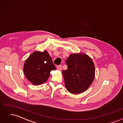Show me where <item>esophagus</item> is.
Segmentation results:
<instances>
[{
    "mask_svg": "<svg viewBox=\"0 0 123 123\" xmlns=\"http://www.w3.org/2000/svg\"><path fill=\"white\" fill-rule=\"evenodd\" d=\"M57 70H59V71H61V70H62V66H61V65H59V66H57Z\"/></svg>",
    "mask_w": 123,
    "mask_h": 123,
    "instance_id": "34e87169",
    "label": "esophagus"
}]
</instances>
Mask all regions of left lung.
I'll return each instance as SVG.
<instances>
[{
    "label": "left lung",
    "mask_w": 123,
    "mask_h": 123,
    "mask_svg": "<svg viewBox=\"0 0 123 123\" xmlns=\"http://www.w3.org/2000/svg\"><path fill=\"white\" fill-rule=\"evenodd\" d=\"M66 62L68 69L62 71V75L67 90L72 94L87 90L95 77V66L91 58L85 53H73Z\"/></svg>",
    "instance_id": "1"
}]
</instances>
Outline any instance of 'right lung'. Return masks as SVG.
Wrapping results in <instances>:
<instances>
[{
	"label": "right lung",
	"mask_w": 123,
	"mask_h": 123,
	"mask_svg": "<svg viewBox=\"0 0 123 123\" xmlns=\"http://www.w3.org/2000/svg\"><path fill=\"white\" fill-rule=\"evenodd\" d=\"M55 70V66L46 50L34 52L26 59L24 65L25 77L34 85L45 83L50 75V72Z\"/></svg>",
	"instance_id": "1"
}]
</instances>
